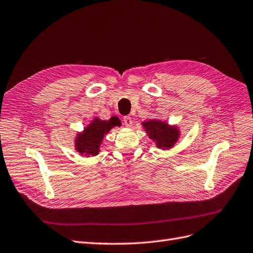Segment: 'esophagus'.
Masks as SVG:
<instances>
[{"instance_id": "obj_1", "label": "esophagus", "mask_w": 253, "mask_h": 253, "mask_svg": "<svg viewBox=\"0 0 253 253\" xmlns=\"http://www.w3.org/2000/svg\"><path fill=\"white\" fill-rule=\"evenodd\" d=\"M124 124H125L126 127L130 128L132 126V120H131V118L130 117H125L124 118Z\"/></svg>"}]
</instances>
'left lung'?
Returning a JSON list of instances; mask_svg holds the SVG:
<instances>
[{"mask_svg": "<svg viewBox=\"0 0 253 253\" xmlns=\"http://www.w3.org/2000/svg\"><path fill=\"white\" fill-rule=\"evenodd\" d=\"M149 139L156 143V146L161 149L174 147L180 136V130L177 126H170L167 122L160 120H150L142 123Z\"/></svg>", "mask_w": 253, "mask_h": 253, "instance_id": "1", "label": "left lung"}]
</instances>
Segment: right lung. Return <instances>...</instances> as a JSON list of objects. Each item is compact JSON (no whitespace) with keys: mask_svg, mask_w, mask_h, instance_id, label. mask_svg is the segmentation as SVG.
Here are the masks:
<instances>
[{"mask_svg":"<svg viewBox=\"0 0 253 253\" xmlns=\"http://www.w3.org/2000/svg\"><path fill=\"white\" fill-rule=\"evenodd\" d=\"M117 126H121V121L117 117H112L108 121L98 118L93 119L90 124L84 127V131L78 132L76 135L75 149L77 153L85 157L98 155L105 135Z\"/></svg>","mask_w":253,"mask_h":253,"instance_id":"obj_1","label":"right lung"}]
</instances>
